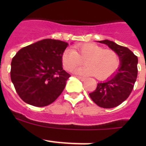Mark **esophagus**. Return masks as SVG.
Here are the masks:
<instances>
[{
  "label": "esophagus",
  "mask_w": 146,
  "mask_h": 146,
  "mask_svg": "<svg viewBox=\"0 0 146 146\" xmlns=\"http://www.w3.org/2000/svg\"><path fill=\"white\" fill-rule=\"evenodd\" d=\"M77 77L80 80H81V81L86 80V78H85V77H80V76H77Z\"/></svg>",
  "instance_id": "34e87169"
}]
</instances>
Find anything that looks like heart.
<instances>
[{"label": "heart", "instance_id": "obj_1", "mask_svg": "<svg viewBox=\"0 0 146 146\" xmlns=\"http://www.w3.org/2000/svg\"><path fill=\"white\" fill-rule=\"evenodd\" d=\"M74 49L68 48L62 54L61 61L66 71L71 72L83 64L86 66L76 69L77 74L94 76L99 80L111 77L120 66V58L116 52L94 43L79 44Z\"/></svg>", "mask_w": 146, "mask_h": 146}]
</instances>
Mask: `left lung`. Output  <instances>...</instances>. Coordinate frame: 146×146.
Returning a JSON list of instances; mask_svg holds the SVG:
<instances>
[{
	"mask_svg": "<svg viewBox=\"0 0 146 146\" xmlns=\"http://www.w3.org/2000/svg\"><path fill=\"white\" fill-rule=\"evenodd\" d=\"M99 42L116 52L121 63L118 70L106 81L98 83L96 90L89 96L98 106L113 108L123 102L133 90L137 77L138 59L129 49L114 42L106 39Z\"/></svg>",
	"mask_w": 146,
	"mask_h": 146,
	"instance_id": "1",
	"label": "left lung"
}]
</instances>
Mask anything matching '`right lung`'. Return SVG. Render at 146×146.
Masks as SVG:
<instances>
[{
  "mask_svg": "<svg viewBox=\"0 0 146 146\" xmlns=\"http://www.w3.org/2000/svg\"><path fill=\"white\" fill-rule=\"evenodd\" d=\"M67 46L65 42L46 38L23 47L13 58L11 82L25 103L47 106L61 94L70 77L62 67Z\"/></svg>",
  "mask_w": 146,
  "mask_h": 146,
  "instance_id": "right-lung-1",
  "label": "right lung"
}]
</instances>
